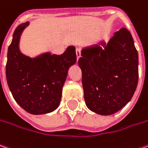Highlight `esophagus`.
<instances>
[{"label": "esophagus", "mask_w": 148, "mask_h": 148, "mask_svg": "<svg viewBox=\"0 0 148 148\" xmlns=\"http://www.w3.org/2000/svg\"><path fill=\"white\" fill-rule=\"evenodd\" d=\"M76 56H77V60H79V58L81 57V50H80V48H76Z\"/></svg>", "instance_id": "1"}]
</instances>
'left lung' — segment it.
<instances>
[{"mask_svg":"<svg viewBox=\"0 0 148 148\" xmlns=\"http://www.w3.org/2000/svg\"><path fill=\"white\" fill-rule=\"evenodd\" d=\"M81 56L78 62L87 107L103 116L123 108L138 83V53L130 32L120 29L107 44L84 48Z\"/></svg>","mask_w":148,"mask_h":148,"instance_id":"left-lung-1","label":"left lung"}]
</instances>
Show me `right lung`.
<instances>
[{
	"label": "right lung",
	"mask_w": 148,
	"mask_h": 148,
	"mask_svg": "<svg viewBox=\"0 0 148 148\" xmlns=\"http://www.w3.org/2000/svg\"><path fill=\"white\" fill-rule=\"evenodd\" d=\"M29 22L19 25L7 52L5 75L13 98L26 111L33 115L56 110L62 97V89L69 68L76 62L74 46L61 55L45 53L32 58L21 53L19 41Z\"/></svg>",
	"instance_id": "add662e5"
}]
</instances>
